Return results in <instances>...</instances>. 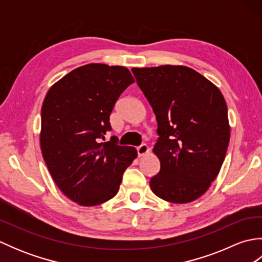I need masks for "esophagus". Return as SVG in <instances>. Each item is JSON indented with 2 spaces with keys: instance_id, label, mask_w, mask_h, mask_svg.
Instances as JSON below:
<instances>
[{
  "instance_id": "obj_1",
  "label": "esophagus",
  "mask_w": 262,
  "mask_h": 262,
  "mask_svg": "<svg viewBox=\"0 0 262 262\" xmlns=\"http://www.w3.org/2000/svg\"><path fill=\"white\" fill-rule=\"evenodd\" d=\"M136 149H137V155L140 158L143 157V155H145L148 152V147H147L146 144H142V145L138 146Z\"/></svg>"
}]
</instances>
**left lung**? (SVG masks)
<instances>
[{"label":"left lung","mask_w":262,"mask_h":262,"mask_svg":"<svg viewBox=\"0 0 262 262\" xmlns=\"http://www.w3.org/2000/svg\"><path fill=\"white\" fill-rule=\"evenodd\" d=\"M158 121L153 152L160 172L149 186L163 200L190 203L207 191L230 142L227 107L220 89L182 65L132 69Z\"/></svg>","instance_id":"left-lung-1"}]
</instances>
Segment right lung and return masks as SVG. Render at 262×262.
<instances>
[{
	"mask_svg": "<svg viewBox=\"0 0 262 262\" xmlns=\"http://www.w3.org/2000/svg\"><path fill=\"white\" fill-rule=\"evenodd\" d=\"M122 66L88 64L49 89L41 107L40 147L53 180L81 206L100 205L116 196L124 171L137 157L118 145L109 117L120 94L134 83Z\"/></svg>",
	"mask_w": 262,
	"mask_h": 262,
	"instance_id": "1",
	"label": "right lung"
}]
</instances>
